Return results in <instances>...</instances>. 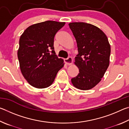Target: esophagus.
Returning a JSON list of instances; mask_svg holds the SVG:
<instances>
[{
  "label": "esophagus",
  "instance_id": "esophagus-1",
  "mask_svg": "<svg viewBox=\"0 0 129 129\" xmlns=\"http://www.w3.org/2000/svg\"><path fill=\"white\" fill-rule=\"evenodd\" d=\"M64 61L66 63L67 65H70L72 64V62H73V60H72V58L71 57H68L66 59L64 60Z\"/></svg>",
  "mask_w": 129,
  "mask_h": 129
}]
</instances>
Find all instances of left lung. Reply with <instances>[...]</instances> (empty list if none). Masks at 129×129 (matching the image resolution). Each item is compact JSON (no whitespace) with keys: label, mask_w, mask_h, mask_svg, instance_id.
Segmentation results:
<instances>
[{"label":"left lung","mask_w":129,"mask_h":129,"mask_svg":"<svg viewBox=\"0 0 129 129\" xmlns=\"http://www.w3.org/2000/svg\"><path fill=\"white\" fill-rule=\"evenodd\" d=\"M76 39L78 54L75 64L79 69L76 77L71 79L75 88L86 90L101 81L109 65L110 45L104 32L91 24H69Z\"/></svg>","instance_id":"8db88e82"}]
</instances>
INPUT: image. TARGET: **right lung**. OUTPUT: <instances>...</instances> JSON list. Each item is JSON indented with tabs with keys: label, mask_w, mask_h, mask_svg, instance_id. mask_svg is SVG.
Segmentation results:
<instances>
[{
	"label": "right lung",
	"mask_w": 129,
	"mask_h": 129,
	"mask_svg": "<svg viewBox=\"0 0 129 129\" xmlns=\"http://www.w3.org/2000/svg\"><path fill=\"white\" fill-rule=\"evenodd\" d=\"M65 24L51 20L36 23L28 27L20 36L17 50L20 71L34 88L51 86L64 67V60L56 55L53 43L55 35Z\"/></svg>",
	"instance_id": "1"
}]
</instances>
